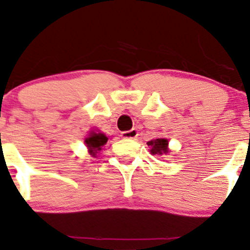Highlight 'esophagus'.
Returning <instances> with one entry per match:
<instances>
[{
	"instance_id": "obj_1",
	"label": "esophagus",
	"mask_w": 250,
	"mask_h": 250,
	"mask_svg": "<svg viewBox=\"0 0 250 250\" xmlns=\"http://www.w3.org/2000/svg\"><path fill=\"white\" fill-rule=\"evenodd\" d=\"M121 137L125 138V139H135L138 137V130L135 128H133L130 130H125V132H122Z\"/></svg>"
}]
</instances>
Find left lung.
Wrapping results in <instances>:
<instances>
[{
    "label": "left lung",
    "mask_w": 250,
    "mask_h": 250,
    "mask_svg": "<svg viewBox=\"0 0 250 250\" xmlns=\"http://www.w3.org/2000/svg\"><path fill=\"white\" fill-rule=\"evenodd\" d=\"M147 145L151 147V153L152 155H167L168 153V140L165 138H160V139H155L148 141Z\"/></svg>",
    "instance_id": "obj_1"
}]
</instances>
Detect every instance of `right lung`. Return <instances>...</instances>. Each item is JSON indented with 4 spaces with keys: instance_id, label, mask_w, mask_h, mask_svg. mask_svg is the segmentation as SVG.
<instances>
[{
    "instance_id": "add662e5",
    "label": "right lung",
    "mask_w": 250,
    "mask_h": 250,
    "mask_svg": "<svg viewBox=\"0 0 250 250\" xmlns=\"http://www.w3.org/2000/svg\"><path fill=\"white\" fill-rule=\"evenodd\" d=\"M109 138L106 137L103 133H90L89 137L85 138L84 143L87 145V147L89 148V152L92 153L93 156H95L97 151L102 150V146L106 144V141Z\"/></svg>"
}]
</instances>
